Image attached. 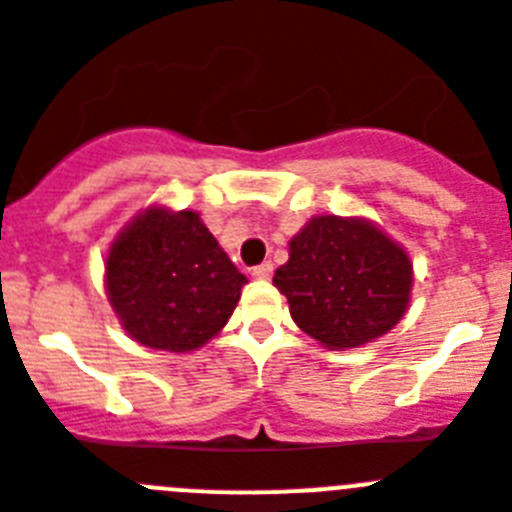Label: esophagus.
<instances>
[{"mask_svg": "<svg viewBox=\"0 0 512 512\" xmlns=\"http://www.w3.org/2000/svg\"><path fill=\"white\" fill-rule=\"evenodd\" d=\"M273 275V262H262V265L252 267V278L257 280H267Z\"/></svg>", "mask_w": 512, "mask_h": 512, "instance_id": "obj_1", "label": "esophagus"}]
</instances>
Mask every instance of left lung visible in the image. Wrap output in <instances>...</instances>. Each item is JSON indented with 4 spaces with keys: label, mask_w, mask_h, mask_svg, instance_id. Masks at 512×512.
I'll list each match as a JSON object with an SVG mask.
<instances>
[{
    "label": "left lung",
    "mask_w": 512,
    "mask_h": 512,
    "mask_svg": "<svg viewBox=\"0 0 512 512\" xmlns=\"http://www.w3.org/2000/svg\"><path fill=\"white\" fill-rule=\"evenodd\" d=\"M273 283L298 329L329 349H352L403 319L413 267L375 224L316 216L290 239V257Z\"/></svg>",
    "instance_id": "left-lung-1"
}]
</instances>
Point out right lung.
Returning <instances> with one entry per match:
<instances>
[{"label":"right lung","mask_w":512,"mask_h":512,"mask_svg":"<svg viewBox=\"0 0 512 512\" xmlns=\"http://www.w3.org/2000/svg\"><path fill=\"white\" fill-rule=\"evenodd\" d=\"M245 283L196 211L147 209L107 257L109 303L122 326L135 342L165 352L209 342Z\"/></svg>","instance_id":"1"}]
</instances>
